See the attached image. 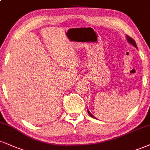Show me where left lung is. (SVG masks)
Returning a JSON list of instances; mask_svg holds the SVG:
<instances>
[{"label":"left lung","mask_w":150,"mask_h":150,"mask_svg":"<svg viewBox=\"0 0 150 150\" xmlns=\"http://www.w3.org/2000/svg\"><path fill=\"white\" fill-rule=\"evenodd\" d=\"M127 40L128 42L130 43V44H131V45H133V47H136V49H138V47H137V45H136V42H135V41H134V40L131 38V37H129V35H127ZM87 112H88V114L89 115L90 117H93V118H94V119H96L94 116H93V115L92 114H91V112H90L89 110H88V109H87Z\"/></svg>","instance_id":"obj_1"}]
</instances>
